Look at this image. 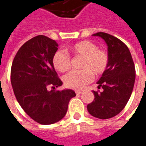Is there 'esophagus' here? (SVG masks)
Instances as JSON below:
<instances>
[{
	"instance_id": "1",
	"label": "esophagus",
	"mask_w": 146,
	"mask_h": 146,
	"mask_svg": "<svg viewBox=\"0 0 146 146\" xmlns=\"http://www.w3.org/2000/svg\"><path fill=\"white\" fill-rule=\"evenodd\" d=\"M82 92H82V91H80V90H76V91H75V93H76L77 95H80Z\"/></svg>"
}]
</instances>
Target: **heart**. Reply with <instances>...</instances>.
<instances>
[{"label":"heart","instance_id":"b5f03b06","mask_svg":"<svg viewBox=\"0 0 146 146\" xmlns=\"http://www.w3.org/2000/svg\"><path fill=\"white\" fill-rule=\"evenodd\" d=\"M73 54L83 57L81 64L82 70L72 71L64 77L67 87L73 89H82L92 80V74L100 76L106 72L109 56L106 50L98 49L96 44L91 41L84 40L70 46ZM53 65L60 72L68 71L71 67V58L64 50H57L53 56Z\"/></svg>","mask_w":146,"mask_h":146}]
</instances>
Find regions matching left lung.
I'll use <instances>...</instances> for the list:
<instances>
[{
    "label": "left lung",
    "instance_id": "8db88e82",
    "mask_svg": "<svg viewBox=\"0 0 146 146\" xmlns=\"http://www.w3.org/2000/svg\"><path fill=\"white\" fill-rule=\"evenodd\" d=\"M92 36L101 37L107 43L109 64L97 82L98 89L104 90L92 91L95 98L87 109L95 117L109 119L117 115L129 100L135 80V68L129 49L121 40L102 32Z\"/></svg>",
    "mask_w": 146,
    "mask_h": 146
}]
</instances>
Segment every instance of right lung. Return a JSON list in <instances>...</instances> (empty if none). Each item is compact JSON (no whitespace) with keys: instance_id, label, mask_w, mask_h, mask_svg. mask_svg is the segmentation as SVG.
Wrapping results in <instances>:
<instances>
[{"instance_id":"right-lung-1","label":"right lung","mask_w":146,"mask_h":146,"mask_svg":"<svg viewBox=\"0 0 146 146\" xmlns=\"http://www.w3.org/2000/svg\"><path fill=\"white\" fill-rule=\"evenodd\" d=\"M58 44L39 35L20 47L11 69V82L17 101L33 120L41 124H54L65 116L75 92L56 90L63 82L57 76L52 59ZM51 85L50 91L47 86Z\"/></svg>"}]
</instances>
